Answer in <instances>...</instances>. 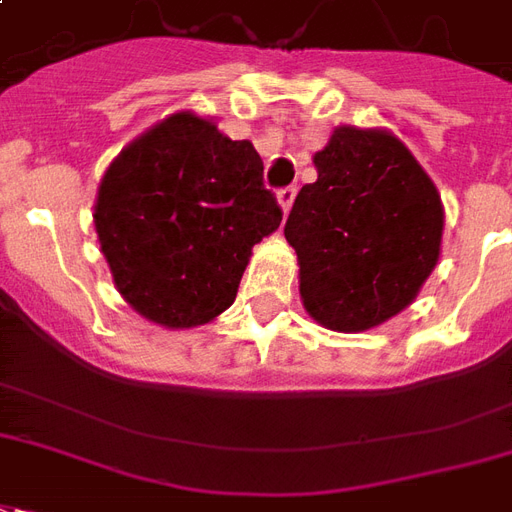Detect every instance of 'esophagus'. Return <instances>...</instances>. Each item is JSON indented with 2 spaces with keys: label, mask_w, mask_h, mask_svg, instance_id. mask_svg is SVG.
<instances>
[{
  "label": "esophagus",
  "mask_w": 512,
  "mask_h": 512,
  "mask_svg": "<svg viewBox=\"0 0 512 512\" xmlns=\"http://www.w3.org/2000/svg\"><path fill=\"white\" fill-rule=\"evenodd\" d=\"M294 197H297V188L294 186H286L278 191V205L286 215H288V210H291V205H294Z\"/></svg>",
  "instance_id": "1"
}]
</instances>
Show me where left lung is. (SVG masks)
<instances>
[{
	"instance_id": "obj_1",
	"label": "left lung",
	"mask_w": 512,
	"mask_h": 512,
	"mask_svg": "<svg viewBox=\"0 0 512 512\" xmlns=\"http://www.w3.org/2000/svg\"><path fill=\"white\" fill-rule=\"evenodd\" d=\"M313 164L286 221L302 305L332 332H367L413 305L437 267L443 202L388 129L337 126Z\"/></svg>"
}]
</instances>
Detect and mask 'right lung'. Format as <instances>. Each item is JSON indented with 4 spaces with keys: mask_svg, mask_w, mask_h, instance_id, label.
Masks as SVG:
<instances>
[{
    "mask_svg": "<svg viewBox=\"0 0 512 512\" xmlns=\"http://www.w3.org/2000/svg\"><path fill=\"white\" fill-rule=\"evenodd\" d=\"M261 172L251 142L191 110L167 115L110 161L94 226L134 313L194 329L232 305L253 245L283 218Z\"/></svg>",
    "mask_w": 512,
    "mask_h": 512,
    "instance_id": "1",
    "label": "right lung"
}]
</instances>
